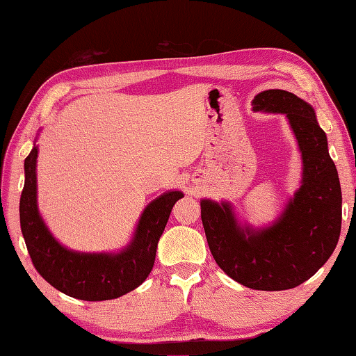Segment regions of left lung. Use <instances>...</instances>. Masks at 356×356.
Instances as JSON below:
<instances>
[{
    "instance_id": "1",
    "label": "left lung",
    "mask_w": 356,
    "mask_h": 356,
    "mask_svg": "<svg viewBox=\"0 0 356 356\" xmlns=\"http://www.w3.org/2000/svg\"><path fill=\"white\" fill-rule=\"evenodd\" d=\"M252 105L254 111L286 114L302 151V187L277 222L264 230L239 227L227 202L202 200L201 219L211 254L227 275L251 289H291L311 279L337 247L341 187L311 105L283 90L260 92Z\"/></svg>"
}]
</instances>
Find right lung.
I'll use <instances>...</instances> for the list:
<instances>
[{
  "label": "right lung",
  "mask_w": 356,
  "mask_h": 356,
  "mask_svg": "<svg viewBox=\"0 0 356 356\" xmlns=\"http://www.w3.org/2000/svg\"><path fill=\"white\" fill-rule=\"evenodd\" d=\"M35 146L24 161L26 181L19 200V222L31 262L53 288L86 302H100L128 294L146 280L155 262L156 245L172 207L183 198L168 192L145 209L131 245L118 254H86L70 251L53 238L36 205Z\"/></svg>",
  "instance_id": "add662e5"
}]
</instances>
